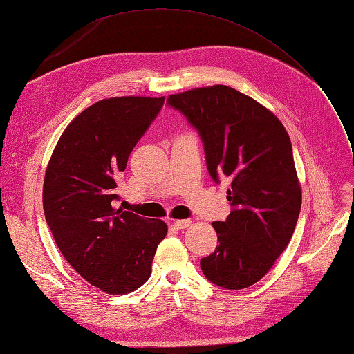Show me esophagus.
<instances>
[{"label":"esophagus","mask_w":354,"mask_h":354,"mask_svg":"<svg viewBox=\"0 0 354 354\" xmlns=\"http://www.w3.org/2000/svg\"><path fill=\"white\" fill-rule=\"evenodd\" d=\"M192 221L191 219H178V221H174V225L178 228V230H185L187 227H191Z\"/></svg>","instance_id":"1"}]
</instances>
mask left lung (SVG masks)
<instances>
[{"label":"left lung","instance_id":"left-lung-1","mask_svg":"<svg viewBox=\"0 0 354 354\" xmlns=\"http://www.w3.org/2000/svg\"><path fill=\"white\" fill-rule=\"evenodd\" d=\"M167 103L200 135L210 177L231 185L232 212L213 222L219 246L201 258L204 277L227 290L251 287L287 248L299 219L290 136L269 109L227 85L171 94Z\"/></svg>","mask_w":354,"mask_h":354}]
</instances>
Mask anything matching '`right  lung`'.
<instances>
[{"mask_svg":"<svg viewBox=\"0 0 354 354\" xmlns=\"http://www.w3.org/2000/svg\"><path fill=\"white\" fill-rule=\"evenodd\" d=\"M165 97L96 102L66 127L43 183V210L67 263L108 295H126L150 278L168 227L123 209L117 182Z\"/></svg>","mask_w":354,"mask_h":354,"instance_id":"right-lung-1","label":"right lung"}]
</instances>
